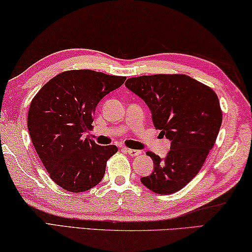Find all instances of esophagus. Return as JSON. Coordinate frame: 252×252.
Wrapping results in <instances>:
<instances>
[{"instance_id":"1","label":"esophagus","mask_w":252,"mask_h":252,"mask_svg":"<svg viewBox=\"0 0 252 252\" xmlns=\"http://www.w3.org/2000/svg\"><path fill=\"white\" fill-rule=\"evenodd\" d=\"M124 151H125L127 154H129L130 156H137V155H139V154L142 153L141 151H138V150H131V148H124Z\"/></svg>"}]
</instances>
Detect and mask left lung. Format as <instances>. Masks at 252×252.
<instances>
[{
  "label": "left lung",
  "mask_w": 252,
  "mask_h": 252,
  "mask_svg": "<svg viewBox=\"0 0 252 252\" xmlns=\"http://www.w3.org/2000/svg\"><path fill=\"white\" fill-rule=\"evenodd\" d=\"M125 86L146 102L156 129L171 141L164 159L147 152L154 171L141 182L158 194L180 191L203 166L219 134L222 111L217 94L179 73L129 78Z\"/></svg>",
  "instance_id": "1"
}]
</instances>
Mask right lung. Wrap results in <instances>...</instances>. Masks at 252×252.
<instances>
[{
	"mask_svg": "<svg viewBox=\"0 0 252 252\" xmlns=\"http://www.w3.org/2000/svg\"><path fill=\"white\" fill-rule=\"evenodd\" d=\"M126 77L94 70H69L49 80L32 99L28 129L51 180L69 192L92 189L105 175L118 148L100 146L84 134L93 128L94 109Z\"/></svg>",
	"mask_w": 252,
	"mask_h": 252,
	"instance_id": "add662e5",
	"label": "right lung"
}]
</instances>
